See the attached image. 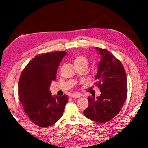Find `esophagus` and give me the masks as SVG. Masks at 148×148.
Instances as JSON below:
<instances>
[{"label":"esophagus","instance_id":"obj_1","mask_svg":"<svg viewBox=\"0 0 148 148\" xmlns=\"http://www.w3.org/2000/svg\"><path fill=\"white\" fill-rule=\"evenodd\" d=\"M70 96L71 97H73V98H79V97H80V96H81V95L78 93H74V94H71Z\"/></svg>","mask_w":148,"mask_h":148}]
</instances>
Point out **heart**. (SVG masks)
I'll return each mask as SVG.
<instances>
[{
    "label": "heart",
    "mask_w": 148,
    "mask_h": 148,
    "mask_svg": "<svg viewBox=\"0 0 148 148\" xmlns=\"http://www.w3.org/2000/svg\"><path fill=\"white\" fill-rule=\"evenodd\" d=\"M84 63L88 64V60L85 57L83 56H79L75 60V64H82Z\"/></svg>",
    "instance_id": "1"
}]
</instances>
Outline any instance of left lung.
Instances as JSON below:
<instances>
[{"instance_id": "8db88e82", "label": "left lung", "mask_w": 148, "mask_h": 148, "mask_svg": "<svg viewBox=\"0 0 148 148\" xmlns=\"http://www.w3.org/2000/svg\"><path fill=\"white\" fill-rule=\"evenodd\" d=\"M101 60L95 83L101 95L88 97L89 106L83 111L85 117L99 123H106L117 115L127 99V79L120 61L106 49L96 47Z\"/></svg>"}]
</instances>
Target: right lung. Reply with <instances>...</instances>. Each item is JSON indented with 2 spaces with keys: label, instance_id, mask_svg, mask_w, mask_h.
Returning a JSON list of instances; mask_svg holds the SVG:
<instances>
[{
  "label": "right lung",
  "instance_id": "right-lung-1",
  "mask_svg": "<svg viewBox=\"0 0 148 148\" xmlns=\"http://www.w3.org/2000/svg\"><path fill=\"white\" fill-rule=\"evenodd\" d=\"M65 51L52 52L35 56L22 71L18 83L19 100L26 114L41 127L56 123L63 115L68 97L52 96L49 91L56 79L58 67Z\"/></svg>",
  "mask_w": 148,
  "mask_h": 148
}]
</instances>
